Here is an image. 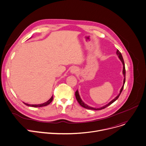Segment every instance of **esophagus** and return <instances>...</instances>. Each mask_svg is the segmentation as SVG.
<instances>
[{
	"label": "esophagus",
	"mask_w": 146,
	"mask_h": 146,
	"mask_svg": "<svg viewBox=\"0 0 146 146\" xmlns=\"http://www.w3.org/2000/svg\"><path fill=\"white\" fill-rule=\"evenodd\" d=\"M78 71V69L76 67H72L70 70V72L71 74H75Z\"/></svg>",
	"instance_id": "34e87169"
}]
</instances>
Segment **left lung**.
<instances>
[{"label":"left lung","instance_id":"left-lung-1","mask_svg":"<svg viewBox=\"0 0 146 146\" xmlns=\"http://www.w3.org/2000/svg\"><path fill=\"white\" fill-rule=\"evenodd\" d=\"M117 55L118 56V58H119V60L121 61V62H122V64H123V70H122V74H123V77H124V78H123V85H122V88H121V90H120L119 93L118 94V96H116V98H115L114 99L112 100H111L110 102H109L107 104H106V105H105V106H103V107H100V108H94V107H90V106H89L87 105L86 104H85V103L82 100L81 98H80V96H79V92H78V90H77L76 91V92H75V97H76V100H77L78 102L79 103V104L80 106H81L82 107H84L85 108L88 109V110H100L104 109V108H106L107 107L109 106L110 105H111L112 103H114V102H115V101L118 99L119 96H120V94H121V92H122V90H123V89L124 84H125V73H126V72H125V63H124V61H123V59L122 56V54H121V52H120L118 50H117Z\"/></svg>","mask_w":146,"mask_h":146}]
</instances>
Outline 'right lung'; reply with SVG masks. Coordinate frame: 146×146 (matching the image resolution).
I'll return each instance as SVG.
<instances>
[{
    "label": "right lung",
    "instance_id": "add662e5",
    "mask_svg": "<svg viewBox=\"0 0 146 146\" xmlns=\"http://www.w3.org/2000/svg\"><path fill=\"white\" fill-rule=\"evenodd\" d=\"M53 99V96H52L51 97V98H50L49 100H47L46 102H45V103H42V104H28V103H24V102H23V103H24V104H25V105L27 106L33 107H41L46 106H47L48 104H49L52 102Z\"/></svg>",
    "mask_w": 146,
    "mask_h": 146
}]
</instances>
